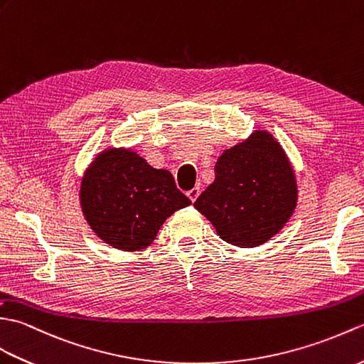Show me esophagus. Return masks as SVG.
I'll return each mask as SVG.
<instances>
[{
	"instance_id": "1",
	"label": "esophagus",
	"mask_w": 364,
	"mask_h": 364,
	"mask_svg": "<svg viewBox=\"0 0 364 364\" xmlns=\"http://www.w3.org/2000/svg\"><path fill=\"white\" fill-rule=\"evenodd\" d=\"M199 195H200V190H199L198 187L191 188V190L187 193V196L191 199V203H195V200L199 198Z\"/></svg>"
}]
</instances>
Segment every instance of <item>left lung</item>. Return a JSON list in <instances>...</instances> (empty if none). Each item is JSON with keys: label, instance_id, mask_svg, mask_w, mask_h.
I'll list each match as a JSON object with an SVG mask.
<instances>
[{"label": "left lung", "instance_id": "obj_1", "mask_svg": "<svg viewBox=\"0 0 364 364\" xmlns=\"http://www.w3.org/2000/svg\"><path fill=\"white\" fill-rule=\"evenodd\" d=\"M294 174L284 149L266 131L225 149L215 165V182L195 207L218 235L240 247L266 243L296 207Z\"/></svg>", "mask_w": 364, "mask_h": 364}]
</instances>
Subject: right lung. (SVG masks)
I'll use <instances>...</instances> for the list:
<instances>
[{"mask_svg": "<svg viewBox=\"0 0 364 364\" xmlns=\"http://www.w3.org/2000/svg\"><path fill=\"white\" fill-rule=\"evenodd\" d=\"M190 204L171 173L152 168L131 149L102 152L80 187L85 220L96 235L119 250L149 246L166 218Z\"/></svg>", "mask_w": 364, "mask_h": 364, "instance_id": "right-lung-1", "label": "right lung"}]
</instances>
